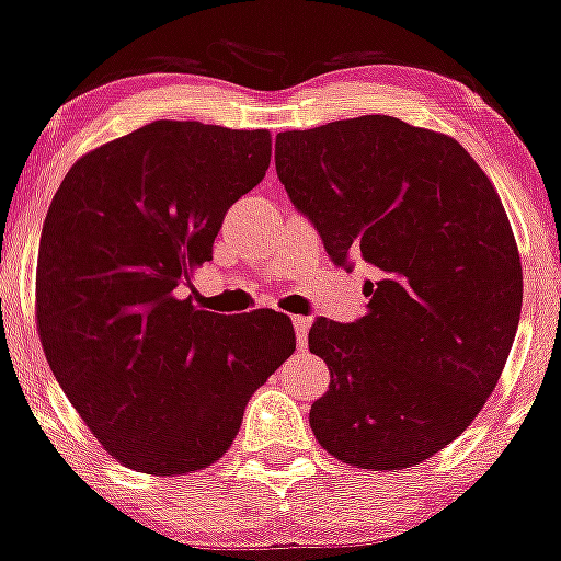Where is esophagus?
<instances>
[{"instance_id": "1", "label": "esophagus", "mask_w": 561, "mask_h": 561, "mask_svg": "<svg viewBox=\"0 0 561 561\" xmlns=\"http://www.w3.org/2000/svg\"><path fill=\"white\" fill-rule=\"evenodd\" d=\"M293 327H295V340H298V351H306L308 327H311V319H308V317H293Z\"/></svg>"}]
</instances>
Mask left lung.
<instances>
[{
	"label": "left lung",
	"mask_w": 561,
	"mask_h": 561,
	"mask_svg": "<svg viewBox=\"0 0 561 561\" xmlns=\"http://www.w3.org/2000/svg\"><path fill=\"white\" fill-rule=\"evenodd\" d=\"M274 160L330 259L375 268L366 317L308 332L332 377L313 435L345 465L414 467L472 424L512 351L523 266L504 205L459 141L390 115L282 131Z\"/></svg>",
	"instance_id": "8db88e82"
}]
</instances>
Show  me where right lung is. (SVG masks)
<instances>
[{
    "mask_svg": "<svg viewBox=\"0 0 561 561\" xmlns=\"http://www.w3.org/2000/svg\"><path fill=\"white\" fill-rule=\"evenodd\" d=\"M266 128L156 121L83 156L44 218L36 317L55 379L96 440L147 474L210 467L250 396L293 356V321L197 311L224 216L266 176Z\"/></svg>",
    "mask_w": 561,
    "mask_h": 561,
    "instance_id": "1",
    "label": "right lung"
}]
</instances>
